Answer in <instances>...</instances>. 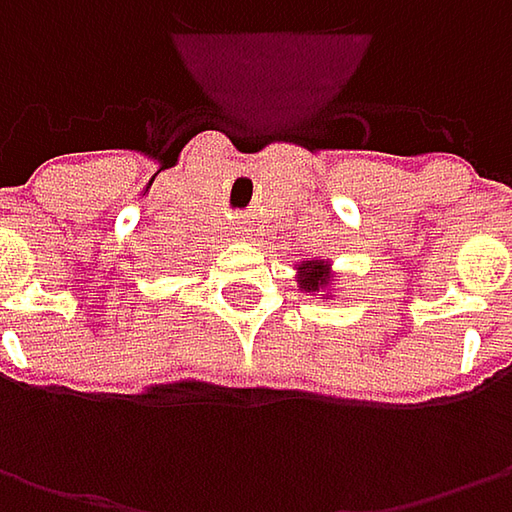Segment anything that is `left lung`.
<instances>
[{
	"label": "left lung",
	"mask_w": 512,
	"mask_h": 512,
	"mask_svg": "<svg viewBox=\"0 0 512 512\" xmlns=\"http://www.w3.org/2000/svg\"><path fill=\"white\" fill-rule=\"evenodd\" d=\"M333 267L325 259H305L296 265V285L305 293H322L327 296V290L333 287Z\"/></svg>",
	"instance_id": "obj_1"
}]
</instances>
